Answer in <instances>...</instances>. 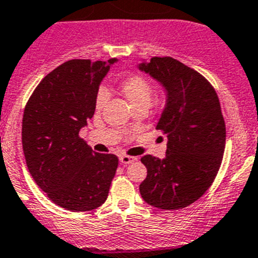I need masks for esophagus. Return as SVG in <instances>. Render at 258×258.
Wrapping results in <instances>:
<instances>
[{
    "label": "esophagus",
    "instance_id": "34e87169",
    "mask_svg": "<svg viewBox=\"0 0 258 258\" xmlns=\"http://www.w3.org/2000/svg\"><path fill=\"white\" fill-rule=\"evenodd\" d=\"M138 161V158L136 157H130V155H120L119 157V162L122 164H124V166H127V164L132 163V162H136Z\"/></svg>",
    "mask_w": 258,
    "mask_h": 258
}]
</instances>
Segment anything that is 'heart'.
Returning a JSON list of instances; mask_svg holds the SVG:
<instances>
[{"instance_id":"obj_1","label":"heart","mask_w":258,"mask_h":258,"mask_svg":"<svg viewBox=\"0 0 258 258\" xmlns=\"http://www.w3.org/2000/svg\"><path fill=\"white\" fill-rule=\"evenodd\" d=\"M120 92L123 94L132 108L139 105L149 106L152 100V85L145 77L140 74H130L120 81L119 83ZM109 94L105 87H100L96 92L95 97V109L101 110L108 101Z\"/></svg>"}]
</instances>
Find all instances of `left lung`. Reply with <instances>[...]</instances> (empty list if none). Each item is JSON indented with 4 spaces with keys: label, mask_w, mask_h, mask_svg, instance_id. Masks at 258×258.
<instances>
[{
    "label": "left lung",
    "mask_w": 258,
    "mask_h": 258,
    "mask_svg": "<svg viewBox=\"0 0 258 258\" xmlns=\"http://www.w3.org/2000/svg\"><path fill=\"white\" fill-rule=\"evenodd\" d=\"M166 90L157 130L167 136L163 159L144 155L148 169L140 194L159 210H180L198 201L212 185L224 157L226 128L219 96L194 69L172 57L139 64Z\"/></svg>",
    "instance_id": "1"
}]
</instances>
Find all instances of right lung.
<instances>
[{
	"instance_id": "obj_1",
	"label": "right lung",
	"mask_w": 258,
	"mask_h": 258,
	"mask_svg": "<svg viewBox=\"0 0 258 258\" xmlns=\"http://www.w3.org/2000/svg\"><path fill=\"white\" fill-rule=\"evenodd\" d=\"M117 61H66L39 82L25 105L22 143L29 173L51 201L68 211L100 207L117 171L114 154L95 153L80 138L95 113L99 86Z\"/></svg>"
}]
</instances>
